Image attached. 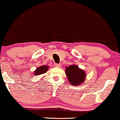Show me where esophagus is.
<instances>
[{
	"label": "esophagus",
	"mask_w": 120,
	"mask_h": 120,
	"mask_svg": "<svg viewBox=\"0 0 120 120\" xmlns=\"http://www.w3.org/2000/svg\"><path fill=\"white\" fill-rule=\"evenodd\" d=\"M55 66H56V67L60 68V66H61V65H60V64H55Z\"/></svg>",
	"instance_id": "esophagus-1"
}]
</instances>
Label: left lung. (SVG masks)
<instances>
[{"label":"left lung","instance_id":"left-lung-1","mask_svg":"<svg viewBox=\"0 0 120 120\" xmlns=\"http://www.w3.org/2000/svg\"><path fill=\"white\" fill-rule=\"evenodd\" d=\"M65 73L71 86H77L84 82L86 71L80 69L77 65H72L66 68Z\"/></svg>","mask_w":120,"mask_h":120}]
</instances>
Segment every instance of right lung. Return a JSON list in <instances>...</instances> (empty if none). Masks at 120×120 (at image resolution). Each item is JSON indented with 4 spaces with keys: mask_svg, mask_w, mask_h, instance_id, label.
Listing matches in <instances>:
<instances>
[{
    "mask_svg": "<svg viewBox=\"0 0 120 120\" xmlns=\"http://www.w3.org/2000/svg\"><path fill=\"white\" fill-rule=\"evenodd\" d=\"M49 69V66L47 65H43V66H40V67L38 68L36 70L34 71V74L35 76H38V75H40L41 74L45 73L47 72Z\"/></svg>",
    "mask_w": 120,
    "mask_h": 120,
    "instance_id": "obj_1",
    "label": "right lung"
}]
</instances>
